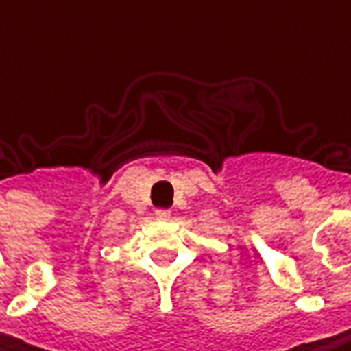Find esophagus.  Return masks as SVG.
<instances>
[{
  "label": "esophagus",
  "instance_id": "esophagus-1",
  "mask_svg": "<svg viewBox=\"0 0 351 351\" xmlns=\"http://www.w3.org/2000/svg\"><path fill=\"white\" fill-rule=\"evenodd\" d=\"M171 218V212L169 210H157L155 212V220H159V222H167Z\"/></svg>",
  "mask_w": 351,
  "mask_h": 351
}]
</instances>
